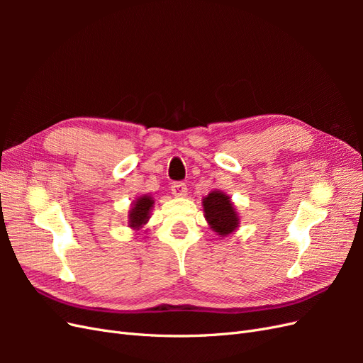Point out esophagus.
I'll return each instance as SVG.
<instances>
[{
	"label": "esophagus",
	"mask_w": 363,
	"mask_h": 363,
	"mask_svg": "<svg viewBox=\"0 0 363 363\" xmlns=\"http://www.w3.org/2000/svg\"><path fill=\"white\" fill-rule=\"evenodd\" d=\"M171 192L175 196H184L186 192H188V188H186V183H183V182H174L171 184Z\"/></svg>",
	"instance_id": "obj_1"
}]
</instances>
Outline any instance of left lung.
<instances>
[{
  "label": "left lung",
  "mask_w": 363,
  "mask_h": 363,
  "mask_svg": "<svg viewBox=\"0 0 363 363\" xmlns=\"http://www.w3.org/2000/svg\"><path fill=\"white\" fill-rule=\"evenodd\" d=\"M204 216L207 223L221 236H227L233 232L239 224V218L228 196L219 191L208 194L204 201Z\"/></svg>",
  "instance_id": "obj_1"
}]
</instances>
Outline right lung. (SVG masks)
<instances>
[{
    "label": "right lung",
    "mask_w": 363,
    "mask_h": 363,
    "mask_svg": "<svg viewBox=\"0 0 363 363\" xmlns=\"http://www.w3.org/2000/svg\"><path fill=\"white\" fill-rule=\"evenodd\" d=\"M152 203H155V200L147 195L138 199V201L130 211V227L138 228L142 224L147 223V219L150 218L148 213H150V208L152 207Z\"/></svg>",
    "instance_id": "right-lung-1"
}]
</instances>
